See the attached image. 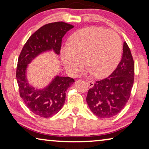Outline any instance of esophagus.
Segmentation results:
<instances>
[{"instance_id":"1","label":"esophagus","mask_w":149,"mask_h":149,"mask_svg":"<svg viewBox=\"0 0 149 149\" xmlns=\"http://www.w3.org/2000/svg\"><path fill=\"white\" fill-rule=\"evenodd\" d=\"M86 83L87 85V86H88L89 88H92V87L94 86V83L93 82V81H86Z\"/></svg>"}]
</instances>
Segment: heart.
I'll return each mask as SVG.
<instances>
[{"instance_id": "1", "label": "heart", "mask_w": 149, "mask_h": 149, "mask_svg": "<svg viewBox=\"0 0 149 149\" xmlns=\"http://www.w3.org/2000/svg\"><path fill=\"white\" fill-rule=\"evenodd\" d=\"M121 40L116 32L91 26L73 34L69 45L61 48L60 56L70 75L79 72L85 59L88 72L97 78H102L115 69L121 58Z\"/></svg>"}]
</instances>
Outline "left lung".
I'll return each mask as SVG.
<instances>
[{
    "label": "left lung",
    "instance_id": "left-lung-1",
    "mask_svg": "<svg viewBox=\"0 0 149 149\" xmlns=\"http://www.w3.org/2000/svg\"><path fill=\"white\" fill-rule=\"evenodd\" d=\"M134 62L126 42H123L121 62L109 77L95 81L89 89L86 101L91 111L106 119L117 115L130 98L134 84Z\"/></svg>",
    "mask_w": 149,
    "mask_h": 149
}]
</instances>
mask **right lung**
<instances>
[{
	"label": "right lung",
	"mask_w": 149,
	"mask_h": 149,
	"mask_svg": "<svg viewBox=\"0 0 149 149\" xmlns=\"http://www.w3.org/2000/svg\"><path fill=\"white\" fill-rule=\"evenodd\" d=\"M73 28L63 22L42 26L28 38L18 58L16 79L19 95L30 111L41 117H51L60 111L65 102L66 90L74 80L56 75L46 87H34L27 79L28 64L44 53L54 52L60 54L63 36Z\"/></svg>",
	"instance_id": "add662e5"
}]
</instances>
